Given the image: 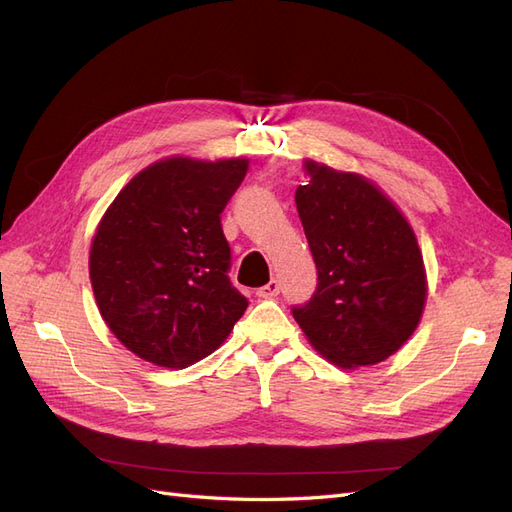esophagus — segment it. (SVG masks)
Returning a JSON list of instances; mask_svg holds the SVG:
<instances>
[{"label":"esophagus","mask_w":512,"mask_h":512,"mask_svg":"<svg viewBox=\"0 0 512 512\" xmlns=\"http://www.w3.org/2000/svg\"><path fill=\"white\" fill-rule=\"evenodd\" d=\"M256 294H258L260 299H273V297H277V294H280V280H275V277H273L269 284L258 288Z\"/></svg>","instance_id":"34e87169"}]
</instances>
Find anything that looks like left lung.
Here are the masks:
<instances>
[{
    "label": "left lung",
    "instance_id": "1",
    "mask_svg": "<svg viewBox=\"0 0 512 512\" xmlns=\"http://www.w3.org/2000/svg\"><path fill=\"white\" fill-rule=\"evenodd\" d=\"M307 185L294 200L318 288L294 307L307 342L342 369L376 365L404 346L421 322L427 273L404 213L374 181L305 160Z\"/></svg>",
    "mask_w": 512,
    "mask_h": 512
}]
</instances>
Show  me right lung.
I'll return each mask as SVG.
<instances>
[{
  "label": "right lung",
  "mask_w": 512,
  "mask_h": 512,
  "mask_svg": "<svg viewBox=\"0 0 512 512\" xmlns=\"http://www.w3.org/2000/svg\"><path fill=\"white\" fill-rule=\"evenodd\" d=\"M245 158L173 156L115 196L89 250V280L106 327L138 359L183 369L218 350L247 309L230 286L220 215Z\"/></svg>",
  "instance_id": "add662e5"
}]
</instances>
